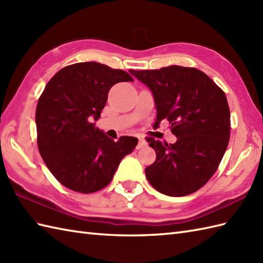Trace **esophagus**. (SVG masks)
<instances>
[{"instance_id":"esophagus-1","label":"esophagus","mask_w":263,"mask_h":263,"mask_svg":"<svg viewBox=\"0 0 263 263\" xmlns=\"http://www.w3.org/2000/svg\"><path fill=\"white\" fill-rule=\"evenodd\" d=\"M146 146H147V141L142 138H139V143L137 146V149H141V148H144Z\"/></svg>"}]
</instances>
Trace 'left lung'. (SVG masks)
<instances>
[{
	"mask_svg": "<svg viewBox=\"0 0 263 263\" xmlns=\"http://www.w3.org/2000/svg\"><path fill=\"white\" fill-rule=\"evenodd\" d=\"M153 92L157 117L171 123L177 140L166 143L148 138L156 152L146 168L153 187L170 197H184L202 187L224 156L231 131L225 92L202 71L171 65L160 70H130Z\"/></svg>",
	"mask_w": 263,
	"mask_h": 263,
	"instance_id": "1",
	"label": "left lung"
}]
</instances>
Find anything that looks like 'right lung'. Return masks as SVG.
Masks as SVG:
<instances>
[{"label": "right lung", "instance_id": "right-lung-1", "mask_svg": "<svg viewBox=\"0 0 263 263\" xmlns=\"http://www.w3.org/2000/svg\"><path fill=\"white\" fill-rule=\"evenodd\" d=\"M132 80L123 70L83 62L65 66L48 81L36 108L37 144L49 172L65 187L80 193L104 189L136 148L137 138L115 142L93 123L109 89Z\"/></svg>", "mask_w": 263, "mask_h": 263}]
</instances>
